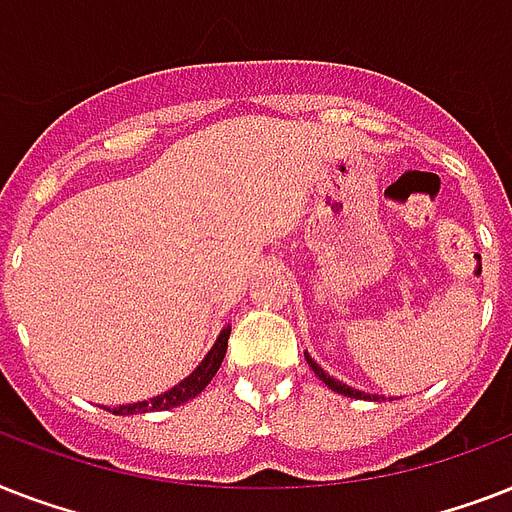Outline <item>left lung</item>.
<instances>
[{"label":"left lung","mask_w":512,"mask_h":512,"mask_svg":"<svg viewBox=\"0 0 512 512\" xmlns=\"http://www.w3.org/2000/svg\"><path fill=\"white\" fill-rule=\"evenodd\" d=\"M305 358H308V364H311V369H313V372L319 374L321 380L327 382L329 388H332V390H337V393H342V396H348V398H374V401H377V396H366V393H361V390H353V388H350V385H342V382H337L335 377H329V374L324 372V369H321V366L316 364V361H313L311 356H308V353H305Z\"/></svg>","instance_id":"8db88e82"}]
</instances>
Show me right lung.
<instances>
[{
    "instance_id": "add662e5",
    "label": "right lung",
    "mask_w": 512,
    "mask_h": 512,
    "mask_svg": "<svg viewBox=\"0 0 512 512\" xmlns=\"http://www.w3.org/2000/svg\"><path fill=\"white\" fill-rule=\"evenodd\" d=\"M228 337H231V327H225L223 332H220V337H217V342L212 345V350H209L207 356H204V361H201V364L196 366V369H193V372L188 374V377H185L180 385H175V388L167 390V393H162V396L151 398V401H140V404H127V406H114L111 412H114V414L167 412V409H172V406H180V404H185V401L196 398L201 390L207 388L209 382H212V377H215L217 369H220V364H223L225 348H228Z\"/></svg>"
}]
</instances>
